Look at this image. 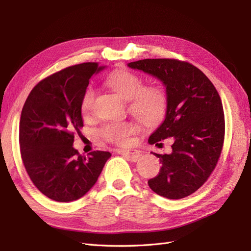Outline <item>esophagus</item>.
<instances>
[{"label": "esophagus", "instance_id": "34e87169", "mask_svg": "<svg viewBox=\"0 0 251 251\" xmlns=\"http://www.w3.org/2000/svg\"><path fill=\"white\" fill-rule=\"evenodd\" d=\"M117 152H118V154H121V155L130 156L132 160H137L142 156V152L140 150H136V149H130V150L118 149Z\"/></svg>", "mask_w": 251, "mask_h": 251}]
</instances>
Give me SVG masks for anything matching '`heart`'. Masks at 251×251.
<instances>
[{
	"label": "heart",
	"instance_id": "heart-1",
	"mask_svg": "<svg viewBox=\"0 0 251 251\" xmlns=\"http://www.w3.org/2000/svg\"><path fill=\"white\" fill-rule=\"evenodd\" d=\"M104 83L115 93L129 101L130 113L146 124L158 122L162 118L166 97L164 91L157 86L144 87L142 77L129 71H118L107 75ZM95 99V89L88 87L81 98V110L83 114H89L93 102ZM137 131V127L131 122H109L100 128V135L105 141L125 145L129 141V136Z\"/></svg>",
	"mask_w": 251,
	"mask_h": 251
}]
</instances>
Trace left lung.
Segmentation results:
<instances>
[{
  "instance_id": "left-lung-1",
  "label": "left lung",
  "mask_w": 251,
  "mask_h": 251,
  "mask_svg": "<svg viewBox=\"0 0 251 251\" xmlns=\"http://www.w3.org/2000/svg\"><path fill=\"white\" fill-rule=\"evenodd\" d=\"M162 82L166 92L163 122L148 143L172 137L171 154H156L159 174L148 181L150 188L170 200L190 196L215 169L225 140V114L218 92L199 68L172 59H146L128 63Z\"/></svg>"
}]
</instances>
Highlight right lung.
<instances>
[{
    "label": "right lung",
    "instance_id": "add662e5",
    "mask_svg": "<svg viewBox=\"0 0 251 251\" xmlns=\"http://www.w3.org/2000/svg\"><path fill=\"white\" fill-rule=\"evenodd\" d=\"M106 66L82 63L46 77L31 91L20 121L21 154L35 186L50 200L80 199L95 185L111 154L79 155L73 131L83 126L81 98L90 78Z\"/></svg>",
    "mask_w": 251,
    "mask_h": 251
}]
</instances>
